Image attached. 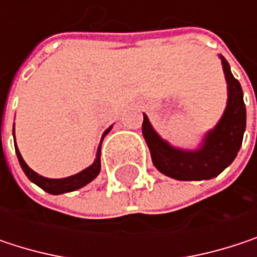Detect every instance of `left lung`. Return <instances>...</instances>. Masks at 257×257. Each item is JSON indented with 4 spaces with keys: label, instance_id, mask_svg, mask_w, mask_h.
<instances>
[{
    "label": "left lung",
    "instance_id": "obj_1",
    "mask_svg": "<svg viewBox=\"0 0 257 257\" xmlns=\"http://www.w3.org/2000/svg\"><path fill=\"white\" fill-rule=\"evenodd\" d=\"M228 81V107L217 126L208 132L204 146L196 152H184L168 146L152 128L147 116L143 120V135L155 167L165 176L183 181L210 180L229 167L239 152L245 131V104L242 89L232 76L229 64L222 58Z\"/></svg>",
    "mask_w": 257,
    "mask_h": 257
}]
</instances>
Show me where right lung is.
Segmentation results:
<instances>
[{
    "label": "right lung",
    "mask_w": 257,
    "mask_h": 257,
    "mask_svg": "<svg viewBox=\"0 0 257 257\" xmlns=\"http://www.w3.org/2000/svg\"><path fill=\"white\" fill-rule=\"evenodd\" d=\"M108 132V129L105 131V134ZM104 134V135H105ZM16 155H18V159H19V164L24 170V173L26 174V177L31 180L32 183H35L37 186H40L43 190L52 193V195H59V193H65V192H73V190H77L80 187L86 186L87 183H90L92 180L95 179L98 174H99V170H101V147L98 149V153H96V159L95 162L86 168L84 171L78 173L76 176H71V177H67V179H59V180H53V179H46V177H41L38 176L35 171H32L28 165L25 164V161L22 159L19 150L16 149Z\"/></svg>",
    "instance_id": "add662e5"
}]
</instances>
